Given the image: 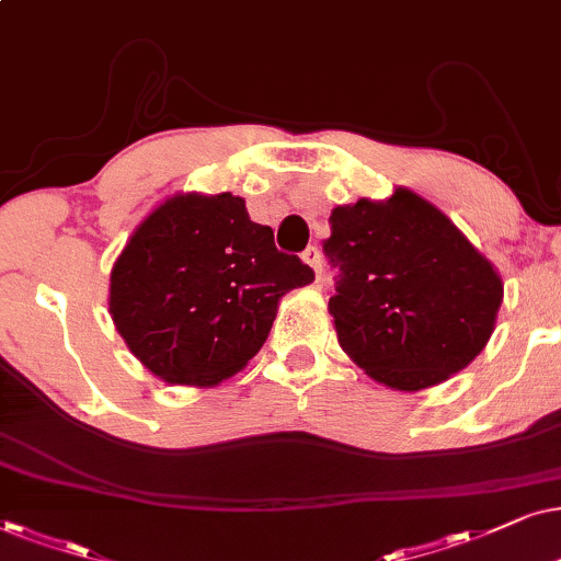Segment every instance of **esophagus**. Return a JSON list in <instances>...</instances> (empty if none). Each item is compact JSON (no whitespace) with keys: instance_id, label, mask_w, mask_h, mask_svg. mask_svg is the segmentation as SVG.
<instances>
[{"instance_id":"1","label":"esophagus","mask_w":561,"mask_h":561,"mask_svg":"<svg viewBox=\"0 0 561 561\" xmlns=\"http://www.w3.org/2000/svg\"><path fill=\"white\" fill-rule=\"evenodd\" d=\"M302 261H305V264H310L312 268H316L318 276L323 274V256H320L318 245H308V249L302 251Z\"/></svg>"}]
</instances>
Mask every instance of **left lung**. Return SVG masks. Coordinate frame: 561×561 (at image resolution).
<instances>
[{"label":"left lung","mask_w":561,"mask_h":561,"mask_svg":"<svg viewBox=\"0 0 561 561\" xmlns=\"http://www.w3.org/2000/svg\"><path fill=\"white\" fill-rule=\"evenodd\" d=\"M323 253L335 272L328 302L339 343L394 390H425L465 369L492 335L503 282L459 228L398 190L331 213Z\"/></svg>","instance_id":"left-lung-1"}]
</instances>
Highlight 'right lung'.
<instances>
[{"label": "right lung", "instance_id": "obj_1", "mask_svg": "<svg viewBox=\"0 0 561 561\" xmlns=\"http://www.w3.org/2000/svg\"><path fill=\"white\" fill-rule=\"evenodd\" d=\"M312 279L241 197L176 194L140 222L112 266L110 316L163 382L210 387L256 356L279 297Z\"/></svg>", "mask_w": 561, "mask_h": 561}]
</instances>
